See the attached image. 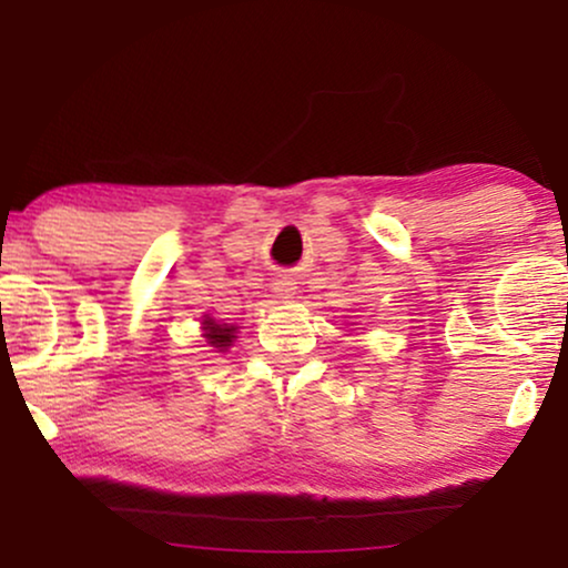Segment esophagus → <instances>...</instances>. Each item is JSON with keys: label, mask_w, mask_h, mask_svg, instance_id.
<instances>
[{"label": "esophagus", "mask_w": 568, "mask_h": 568, "mask_svg": "<svg viewBox=\"0 0 568 568\" xmlns=\"http://www.w3.org/2000/svg\"><path fill=\"white\" fill-rule=\"evenodd\" d=\"M271 286H274L276 297L286 300V297H292V292H294V278L290 274H278Z\"/></svg>", "instance_id": "esophagus-1"}]
</instances>
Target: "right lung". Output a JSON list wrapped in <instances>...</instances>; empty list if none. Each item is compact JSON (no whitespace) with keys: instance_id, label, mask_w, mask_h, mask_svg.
<instances>
[{"instance_id":"add662e5","label":"right lung","mask_w":568,"mask_h":568,"mask_svg":"<svg viewBox=\"0 0 568 568\" xmlns=\"http://www.w3.org/2000/svg\"><path fill=\"white\" fill-rule=\"evenodd\" d=\"M235 325H227V323H216L212 321V317H204V338L206 344H212L214 348H220V352H224V348L232 346V341H235Z\"/></svg>"}]
</instances>
